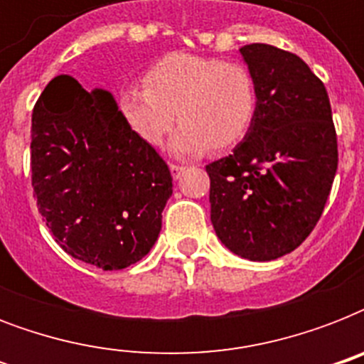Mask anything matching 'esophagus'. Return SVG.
Segmentation results:
<instances>
[{"instance_id":"esophagus-1","label":"esophagus","mask_w":364,"mask_h":364,"mask_svg":"<svg viewBox=\"0 0 364 364\" xmlns=\"http://www.w3.org/2000/svg\"><path fill=\"white\" fill-rule=\"evenodd\" d=\"M183 170H185L183 166L170 164V171H171V176H173V179H179V177H181V173H183Z\"/></svg>"}]
</instances>
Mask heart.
I'll return each instance as SVG.
<instances>
[{"instance_id": "obj_1", "label": "heart", "mask_w": 364, "mask_h": 364, "mask_svg": "<svg viewBox=\"0 0 364 364\" xmlns=\"http://www.w3.org/2000/svg\"><path fill=\"white\" fill-rule=\"evenodd\" d=\"M145 87L124 88L119 109L132 132L160 145L177 119L171 153L200 156L228 149L247 136L259 105L253 73L242 64L200 54L173 53L145 73Z\"/></svg>"}]
</instances>
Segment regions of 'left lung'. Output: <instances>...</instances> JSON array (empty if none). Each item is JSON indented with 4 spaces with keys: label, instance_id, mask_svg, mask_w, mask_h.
I'll list each match as a JSON object with an SVG mask.
<instances>
[{
    "label": "left lung",
    "instance_id": "obj_1",
    "mask_svg": "<svg viewBox=\"0 0 364 364\" xmlns=\"http://www.w3.org/2000/svg\"><path fill=\"white\" fill-rule=\"evenodd\" d=\"M240 53L259 105L232 154L205 166L211 223L232 253L264 262L294 251L317 225L338 143L325 85L304 60L264 43Z\"/></svg>",
    "mask_w": 364,
    "mask_h": 364
}]
</instances>
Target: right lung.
Instances as JSON below:
<instances>
[{
	"mask_svg": "<svg viewBox=\"0 0 364 364\" xmlns=\"http://www.w3.org/2000/svg\"><path fill=\"white\" fill-rule=\"evenodd\" d=\"M31 187L60 247L102 270L151 251L171 173L122 119L111 92L54 77L31 115Z\"/></svg>",
	"mask_w": 364,
	"mask_h": 364,
	"instance_id": "1",
	"label": "right lung"
}]
</instances>
